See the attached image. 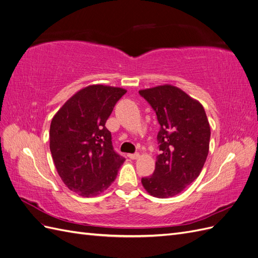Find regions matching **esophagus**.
I'll return each mask as SVG.
<instances>
[{
    "label": "esophagus",
    "mask_w": 258,
    "mask_h": 258,
    "mask_svg": "<svg viewBox=\"0 0 258 258\" xmlns=\"http://www.w3.org/2000/svg\"><path fill=\"white\" fill-rule=\"evenodd\" d=\"M140 157V154L139 153H135V154H130L129 155V158L131 159H138Z\"/></svg>",
    "instance_id": "1"
}]
</instances>
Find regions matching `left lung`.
<instances>
[{"mask_svg": "<svg viewBox=\"0 0 258 258\" xmlns=\"http://www.w3.org/2000/svg\"><path fill=\"white\" fill-rule=\"evenodd\" d=\"M157 115L159 154L153 175L143 177L146 191L170 198L196 179L208 157L210 124L197 100L171 85L139 91Z\"/></svg>", "mask_w": 258, "mask_h": 258, "instance_id": "1", "label": "left lung"}]
</instances>
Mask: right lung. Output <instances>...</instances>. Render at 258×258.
Instances as JSON below:
<instances>
[{
	"label": "right lung",
	"instance_id": "obj_1",
	"mask_svg": "<svg viewBox=\"0 0 258 258\" xmlns=\"http://www.w3.org/2000/svg\"><path fill=\"white\" fill-rule=\"evenodd\" d=\"M126 92L110 86H88L70 98L51 120L53 163L68 188L82 197H95L107 189L124 161L114 151L105 122Z\"/></svg>",
	"mask_w": 258,
	"mask_h": 258
}]
</instances>
